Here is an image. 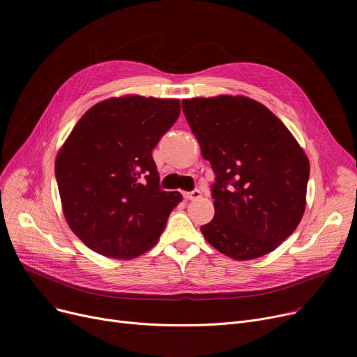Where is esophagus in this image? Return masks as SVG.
Listing matches in <instances>:
<instances>
[{"instance_id":"obj_1","label":"esophagus","mask_w":357,"mask_h":357,"mask_svg":"<svg viewBox=\"0 0 357 357\" xmlns=\"http://www.w3.org/2000/svg\"><path fill=\"white\" fill-rule=\"evenodd\" d=\"M183 195V198L185 199H197V198H199L201 197V191L199 190H194V191H191V192H183L182 194Z\"/></svg>"}]
</instances>
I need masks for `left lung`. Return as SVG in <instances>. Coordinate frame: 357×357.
<instances>
[{
  "mask_svg": "<svg viewBox=\"0 0 357 357\" xmlns=\"http://www.w3.org/2000/svg\"><path fill=\"white\" fill-rule=\"evenodd\" d=\"M182 111L215 174L205 240L236 260L275 250L305 211L304 150L271 109L248 97L183 100Z\"/></svg>",
  "mask_w": 357,
  "mask_h": 357,
  "instance_id": "obj_1",
  "label": "left lung"
}]
</instances>
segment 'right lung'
Returning <instances> with one entry per match:
<instances>
[{
  "label": "right lung",
  "mask_w": 357,
  "mask_h": 357,
  "mask_svg": "<svg viewBox=\"0 0 357 357\" xmlns=\"http://www.w3.org/2000/svg\"><path fill=\"white\" fill-rule=\"evenodd\" d=\"M179 114V100L109 98L70 131L54 174L69 227L91 250L133 259L158 243L182 195L160 190L152 150Z\"/></svg>",
  "instance_id": "add662e5"
}]
</instances>
